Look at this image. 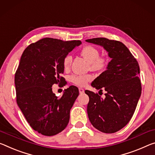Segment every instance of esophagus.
Wrapping results in <instances>:
<instances>
[{"label": "esophagus", "mask_w": 155, "mask_h": 155, "mask_svg": "<svg viewBox=\"0 0 155 155\" xmlns=\"http://www.w3.org/2000/svg\"><path fill=\"white\" fill-rule=\"evenodd\" d=\"M78 91H79L80 94H83V93H84V90H83L81 87L78 88Z\"/></svg>", "instance_id": "esophagus-1"}]
</instances>
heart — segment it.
Returning <instances> with one entry per match:
<instances>
[{"label":"heart","mask_w":155,"mask_h":155,"mask_svg":"<svg viewBox=\"0 0 155 155\" xmlns=\"http://www.w3.org/2000/svg\"><path fill=\"white\" fill-rule=\"evenodd\" d=\"M81 54L85 59L90 62V69L94 71H101L106 68L107 59L104 56H100L99 49L92 45H85L81 51ZM72 61V57L70 55L65 56L63 61V66L65 70L70 68ZM93 79V76L90 74L83 75L74 74L70 77V81L73 84L79 87H84L88 82Z\"/></svg>","instance_id":"heart-1"}]
</instances>
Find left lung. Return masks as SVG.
I'll use <instances>...</instances> for the list:
<instances>
[{"instance_id": "8db88e82", "label": "left lung", "mask_w": 155, "mask_h": 155, "mask_svg": "<svg viewBox=\"0 0 155 155\" xmlns=\"http://www.w3.org/2000/svg\"><path fill=\"white\" fill-rule=\"evenodd\" d=\"M102 47L112 58L107 70L92 81V87L106 91L103 99L97 93L85 90L89 97L87 111L91 124L104 133H114L128 124L141 94L139 65L124 43L105 38L87 39Z\"/></svg>"}]
</instances>
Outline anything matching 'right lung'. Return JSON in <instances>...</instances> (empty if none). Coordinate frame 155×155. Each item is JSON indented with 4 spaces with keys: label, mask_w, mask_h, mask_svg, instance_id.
Masks as SVG:
<instances>
[{
    "label": "right lung",
    "mask_w": 155,
    "mask_h": 155,
    "mask_svg": "<svg viewBox=\"0 0 155 155\" xmlns=\"http://www.w3.org/2000/svg\"><path fill=\"white\" fill-rule=\"evenodd\" d=\"M81 44L80 41L45 38L27 47L21 56L14 77L16 102L29 126L38 133L53 136L68 126L78 89L71 85L58 98L51 87L65 85L61 77L63 58Z\"/></svg>",
    "instance_id": "1"
}]
</instances>
